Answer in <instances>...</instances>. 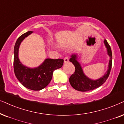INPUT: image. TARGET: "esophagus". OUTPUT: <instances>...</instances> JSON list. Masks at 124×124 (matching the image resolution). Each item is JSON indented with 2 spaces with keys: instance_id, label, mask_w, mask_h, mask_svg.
I'll use <instances>...</instances> for the list:
<instances>
[{
  "instance_id": "1",
  "label": "esophagus",
  "mask_w": 124,
  "mask_h": 124,
  "mask_svg": "<svg viewBox=\"0 0 124 124\" xmlns=\"http://www.w3.org/2000/svg\"><path fill=\"white\" fill-rule=\"evenodd\" d=\"M69 61V58L67 57H65V58H64V63H67V62H68Z\"/></svg>"
}]
</instances>
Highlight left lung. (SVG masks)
<instances>
[{"label":"left lung","instance_id":"obj_1","mask_svg":"<svg viewBox=\"0 0 124 124\" xmlns=\"http://www.w3.org/2000/svg\"><path fill=\"white\" fill-rule=\"evenodd\" d=\"M104 44L105 46L107 49V54L109 57L108 70L102 77L98 79H96V80L90 78L84 73L81 65L78 61V57L77 54H72L71 55L70 61L75 66V70L74 73L71 75L69 78V82H70L71 85L75 90L82 92L93 90L94 89L101 86L106 81L110 74V70H111L112 54L111 49H110V46L109 45L106 39L104 40Z\"/></svg>","mask_w":124,"mask_h":124}]
</instances>
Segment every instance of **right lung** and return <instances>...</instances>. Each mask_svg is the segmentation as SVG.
<instances>
[{"label":"right lung","instance_id":"1","mask_svg":"<svg viewBox=\"0 0 124 124\" xmlns=\"http://www.w3.org/2000/svg\"><path fill=\"white\" fill-rule=\"evenodd\" d=\"M33 32L28 31L18 38L14 47V72L18 80L25 87L33 91L45 88L52 79L54 70L62 67L63 59L46 58L38 67L31 68L23 65L19 58V50L21 43Z\"/></svg>","mask_w":124,"mask_h":124}]
</instances>
